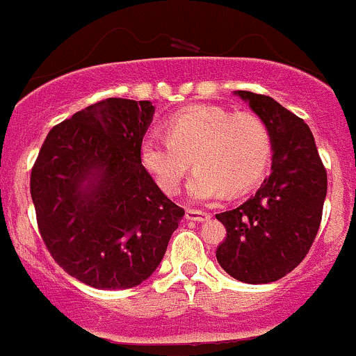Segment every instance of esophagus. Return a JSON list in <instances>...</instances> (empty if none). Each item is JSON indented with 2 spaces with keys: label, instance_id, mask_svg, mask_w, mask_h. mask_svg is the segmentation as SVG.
I'll return each instance as SVG.
<instances>
[{
  "label": "esophagus",
  "instance_id": "34e87169",
  "mask_svg": "<svg viewBox=\"0 0 356 356\" xmlns=\"http://www.w3.org/2000/svg\"><path fill=\"white\" fill-rule=\"evenodd\" d=\"M186 220L190 221H206L209 220V213H204V211H197V209H186L185 213Z\"/></svg>",
  "mask_w": 356,
  "mask_h": 356
}]
</instances>
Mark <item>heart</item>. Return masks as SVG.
Returning a JSON list of instances; mask_svg holds the SVG:
<instances>
[{
    "mask_svg": "<svg viewBox=\"0 0 356 356\" xmlns=\"http://www.w3.org/2000/svg\"><path fill=\"white\" fill-rule=\"evenodd\" d=\"M272 138L254 114H234L200 105L170 118L166 135L150 131L140 143V161L166 193H175L190 164L197 166L186 183L195 202L235 195L254 185L265 173Z\"/></svg>",
    "mask_w": 356,
    "mask_h": 356,
    "instance_id": "1",
    "label": "heart"
}]
</instances>
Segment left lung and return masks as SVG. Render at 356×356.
Returning a JSON list of instances; mask_svg holds the SVG:
<instances>
[{
    "instance_id": "obj_1",
    "label": "left lung",
    "mask_w": 356,
    "mask_h": 356,
    "mask_svg": "<svg viewBox=\"0 0 356 356\" xmlns=\"http://www.w3.org/2000/svg\"><path fill=\"white\" fill-rule=\"evenodd\" d=\"M272 138V173L238 207L216 214L227 228L216 259L234 279L270 284L293 272L322 220L327 173L308 124L272 97L235 91Z\"/></svg>"
}]
</instances>
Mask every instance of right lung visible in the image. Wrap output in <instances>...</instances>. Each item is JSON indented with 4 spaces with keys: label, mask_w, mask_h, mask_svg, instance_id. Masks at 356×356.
<instances>
[{
    "label": "right lung",
    "mask_w": 356,
    "mask_h": 356,
    "mask_svg": "<svg viewBox=\"0 0 356 356\" xmlns=\"http://www.w3.org/2000/svg\"><path fill=\"white\" fill-rule=\"evenodd\" d=\"M150 102L107 98L48 133L31 173L40 234L55 261L97 289H129L163 261L185 211L140 161Z\"/></svg>",
    "instance_id": "add662e5"
}]
</instances>
